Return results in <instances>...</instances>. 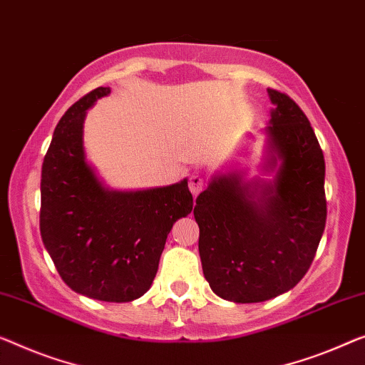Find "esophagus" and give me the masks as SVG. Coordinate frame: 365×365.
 <instances>
[{"label":"esophagus","instance_id":"34e87169","mask_svg":"<svg viewBox=\"0 0 365 365\" xmlns=\"http://www.w3.org/2000/svg\"><path fill=\"white\" fill-rule=\"evenodd\" d=\"M206 185H208L206 183V178L201 177L200 173H195V175H192V178H190L188 187H190V192L197 197L200 192H203V190L206 188Z\"/></svg>","mask_w":365,"mask_h":365}]
</instances>
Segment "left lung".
I'll use <instances>...</instances> for the list:
<instances>
[{
    "mask_svg": "<svg viewBox=\"0 0 365 365\" xmlns=\"http://www.w3.org/2000/svg\"><path fill=\"white\" fill-rule=\"evenodd\" d=\"M269 96L275 110L267 134L282 159L275 182L254 200L236 173L216 177L193 210L205 279L216 295L236 303L265 302L295 287L326 225L322 145L290 96L274 88Z\"/></svg>",
    "mask_w": 365,
    "mask_h": 365,
    "instance_id": "8db88e82",
    "label": "left lung"
}]
</instances>
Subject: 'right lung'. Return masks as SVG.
Returning <instances> with one entry per match:
<instances>
[{
	"label": "right lung",
	"mask_w": 365,
	"mask_h": 365,
	"mask_svg": "<svg viewBox=\"0 0 365 365\" xmlns=\"http://www.w3.org/2000/svg\"><path fill=\"white\" fill-rule=\"evenodd\" d=\"M98 86L53 130L41 178V236L62 280L101 302H130L149 290L173 222L193 210L187 180L134 193L108 192L85 162V113L110 93Z\"/></svg>",
	"instance_id": "1"
}]
</instances>
